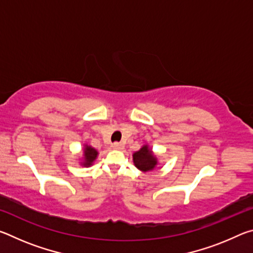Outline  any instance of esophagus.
I'll return each instance as SVG.
<instances>
[{
  "instance_id": "obj_1",
  "label": "esophagus",
  "mask_w": 253,
  "mask_h": 253,
  "mask_svg": "<svg viewBox=\"0 0 253 253\" xmlns=\"http://www.w3.org/2000/svg\"><path fill=\"white\" fill-rule=\"evenodd\" d=\"M111 147H113L114 149H123L124 145L122 143H114L113 146H111Z\"/></svg>"
}]
</instances>
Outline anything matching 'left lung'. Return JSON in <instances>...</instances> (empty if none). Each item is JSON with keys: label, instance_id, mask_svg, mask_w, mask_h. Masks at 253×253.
I'll list each match as a JSON object with an SVG mask.
<instances>
[{"label": "left lung", "instance_id": "left-lung-1", "mask_svg": "<svg viewBox=\"0 0 253 253\" xmlns=\"http://www.w3.org/2000/svg\"><path fill=\"white\" fill-rule=\"evenodd\" d=\"M132 161L136 168L142 172L153 170L157 165V158L153 154L152 149L148 147V145H144L138 152L132 154Z\"/></svg>", "mask_w": 253, "mask_h": 253}]
</instances>
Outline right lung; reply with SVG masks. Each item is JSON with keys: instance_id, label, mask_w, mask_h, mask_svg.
I'll return each instance as SVG.
<instances>
[{"instance_id": "right-lung-1", "label": "right lung", "mask_w": 253, "mask_h": 253, "mask_svg": "<svg viewBox=\"0 0 253 253\" xmlns=\"http://www.w3.org/2000/svg\"><path fill=\"white\" fill-rule=\"evenodd\" d=\"M98 156V152L95 148L91 146H88V145H84V162L81 163V165L84 166V168H89V166L92 165V163L96 161Z\"/></svg>"}]
</instances>
